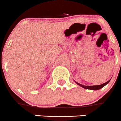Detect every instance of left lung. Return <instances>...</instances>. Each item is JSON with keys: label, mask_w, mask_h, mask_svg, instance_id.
I'll return each mask as SVG.
<instances>
[{"label": "left lung", "mask_w": 121, "mask_h": 121, "mask_svg": "<svg viewBox=\"0 0 121 121\" xmlns=\"http://www.w3.org/2000/svg\"><path fill=\"white\" fill-rule=\"evenodd\" d=\"M111 80V79H110ZM110 80H108V82H105V83L101 84V85H93V86H85V85H82V84H79V83H78L75 82L76 83H77L78 85H79V86H80L81 87H83L84 89H90V90H99V89H101L104 86H105L106 85H107V84L109 82H110Z\"/></svg>", "instance_id": "1"}]
</instances>
